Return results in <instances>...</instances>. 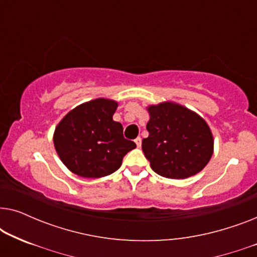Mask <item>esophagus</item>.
Masks as SVG:
<instances>
[{"label": "esophagus", "instance_id": "esophagus-1", "mask_svg": "<svg viewBox=\"0 0 257 257\" xmlns=\"http://www.w3.org/2000/svg\"><path fill=\"white\" fill-rule=\"evenodd\" d=\"M135 143L137 144V146L140 147V146H142V138H140V137H138V138H136L135 139Z\"/></svg>", "mask_w": 257, "mask_h": 257}]
</instances>
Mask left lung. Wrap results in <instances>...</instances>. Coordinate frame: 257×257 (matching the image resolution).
I'll return each instance as SVG.
<instances>
[{"label":"left lung","instance_id":"8db88e82","mask_svg":"<svg viewBox=\"0 0 257 257\" xmlns=\"http://www.w3.org/2000/svg\"><path fill=\"white\" fill-rule=\"evenodd\" d=\"M149 137L142 149L151 168L161 177L186 179L208 164L214 140L207 122L182 105L160 103L147 107Z\"/></svg>","mask_w":257,"mask_h":257}]
</instances>
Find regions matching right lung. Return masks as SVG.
Wrapping results in <instances>:
<instances>
[{"label": "right lung", "mask_w": 257, "mask_h": 257, "mask_svg": "<svg viewBox=\"0 0 257 257\" xmlns=\"http://www.w3.org/2000/svg\"><path fill=\"white\" fill-rule=\"evenodd\" d=\"M118 103L105 98L70 111L54 135L56 152L72 173L101 178L121 166L122 158L137 145L124 138L122 125L113 120Z\"/></svg>", "instance_id": "1"}]
</instances>
